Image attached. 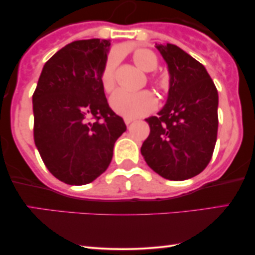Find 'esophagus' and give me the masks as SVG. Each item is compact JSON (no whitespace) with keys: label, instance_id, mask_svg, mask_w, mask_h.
Returning a JSON list of instances; mask_svg holds the SVG:
<instances>
[{"label":"esophagus","instance_id":"34e87169","mask_svg":"<svg viewBox=\"0 0 255 255\" xmlns=\"http://www.w3.org/2000/svg\"><path fill=\"white\" fill-rule=\"evenodd\" d=\"M131 122H133V119H125V124L127 125V126L130 125Z\"/></svg>","mask_w":255,"mask_h":255}]
</instances>
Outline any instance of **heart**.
Returning <instances> with one entry per match:
<instances>
[{"label":"heart","mask_w":255,"mask_h":255,"mask_svg":"<svg viewBox=\"0 0 255 255\" xmlns=\"http://www.w3.org/2000/svg\"><path fill=\"white\" fill-rule=\"evenodd\" d=\"M131 60L141 71L150 73L156 71L158 67V58L153 51L148 49H137L131 55ZM120 62V55L118 51H111L105 58L103 68L99 75L101 85L104 92L111 93L116 87V72ZM150 84L158 91L166 89L168 83L165 79L152 75ZM110 105L113 110L119 115L127 119H135L139 116L147 115L156 108V99L148 91H141L137 93H127L124 91H118L110 98Z\"/></svg>","instance_id":"heart-1"}]
</instances>
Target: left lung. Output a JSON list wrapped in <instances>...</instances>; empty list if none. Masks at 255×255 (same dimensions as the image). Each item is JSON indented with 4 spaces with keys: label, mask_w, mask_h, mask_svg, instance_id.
<instances>
[{
    "label": "left lung",
    "mask_w": 255,
    "mask_h": 255,
    "mask_svg": "<svg viewBox=\"0 0 255 255\" xmlns=\"http://www.w3.org/2000/svg\"><path fill=\"white\" fill-rule=\"evenodd\" d=\"M170 74L166 104L146 119L150 135L141 154L172 181L197 176L211 160L218 130V92L205 67L174 44L157 45Z\"/></svg>",
    "instance_id": "8db88e82"
}]
</instances>
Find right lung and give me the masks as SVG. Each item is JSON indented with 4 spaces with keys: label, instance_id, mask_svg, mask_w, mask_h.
Returning a JSON list of instances; mask_svg holds the SVG:
<instances>
[{
    "label": "right lung",
    "instance_id": "add662e5",
    "mask_svg": "<svg viewBox=\"0 0 255 255\" xmlns=\"http://www.w3.org/2000/svg\"><path fill=\"white\" fill-rule=\"evenodd\" d=\"M110 40H75L43 67L33 102V137L48 170L62 182H92L109 166L124 119L108 104L99 75Z\"/></svg>",
    "mask_w": 255,
    "mask_h": 255
}]
</instances>
